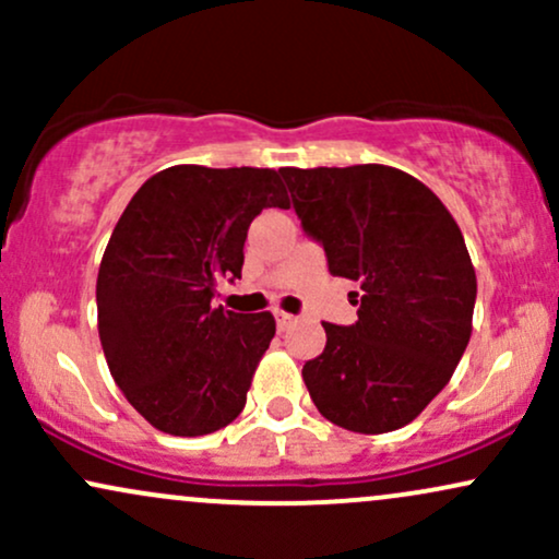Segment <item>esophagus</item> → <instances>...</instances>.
Returning <instances> with one entry per match:
<instances>
[{"instance_id": "34e87169", "label": "esophagus", "mask_w": 559, "mask_h": 559, "mask_svg": "<svg viewBox=\"0 0 559 559\" xmlns=\"http://www.w3.org/2000/svg\"><path fill=\"white\" fill-rule=\"evenodd\" d=\"M292 323H297V318L288 316L284 310H275V325H278V331H286Z\"/></svg>"}]
</instances>
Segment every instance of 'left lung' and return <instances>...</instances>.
Masks as SVG:
<instances>
[{"instance_id":"obj_1","label":"left lung","mask_w":559,"mask_h":559,"mask_svg":"<svg viewBox=\"0 0 559 559\" xmlns=\"http://www.w3.org/2000/svg\"><path fill=\"white\" fill-rule=\"evenodd\" d=\"M278 173L331 275L360 284L355 323H323V355L301 368L307 391L346 431H396L471 342L476 271L460 226L426 183L389 165Z\"/></svg>"}]
</instances>
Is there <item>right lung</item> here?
<instances>
[{
  "instance_id": "1",
  "label": "right lung",
  "mask_w": 559,
  "mask_h": 559,
  "mask_svg": "<svg viewBox=\"0 0 559 559\" xmlns=\"http://www.w3.org/2000/svg\"><path fill=\"white\" fill-rule=\"evenodd\" d=\"M288 207L271 168L173 165L133 194L96 275L99 342L126 400L157 431L204 436L239 418L271 312L213 307L241 278L249 223Z\"/></svg>"
}]
</instances>
